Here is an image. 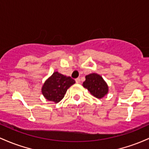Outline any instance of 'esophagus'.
Wrapping results in <instances>:
<instances>
[{"mask_svg":"<svg viewBox=\"0 0 149 149\" xmlns=\"http://www.w3.org/2000/svg\"><path fill=\"white\" fill-rule=\"evenodd\" d=\"M75 81H76V83L79 84L80 83V78H77V79H75Z\"/></svg>","mask_w":149,"mask_h":149,"instance_id":"obj_1","label":"esophagus"}]
</instances>
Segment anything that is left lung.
I'll use <instances>...</instances> for the list:
<instances>
[{
    "instance_id": "8db88e82",
    "label": "left lung",
    "mask_w": 149,
    "mask_h": 149,
    "mask_svg": "<svg viewBox=\"0 0 149 149\" xmlns=\"http://www.w3.org/2000/svg\"><path fill=\"white\" fill-rule=\"evenodd\" d=\"M84 87L87 88L88 91L93 96L98 98H103L108 91V85L101 76L92 73L86 76V80L83 82Z\"/></svg>"
}]
</instances>
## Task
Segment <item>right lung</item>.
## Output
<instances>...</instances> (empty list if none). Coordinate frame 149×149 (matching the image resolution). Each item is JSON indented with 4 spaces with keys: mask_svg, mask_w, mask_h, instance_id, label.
Instances as JSON below:
<instances>
[{
    "mask_svg": "<svg viewBox=\"0 0 149 149\" xmlns=\"http://www.w3.org/2000/svg\"><path fill=\"white\" fill-rule=\"evenodd\" d=\"M74 83V80L70 77L56 72L43 85L42 93L48 101L58 103L63 98L68 88Z\"/></svg>",
    "mask_w": 149,
    "mask_h": 149,
    "instance_id": "right-lung-1",
    "label": "right lung"
}]
</instances>
